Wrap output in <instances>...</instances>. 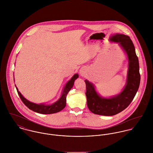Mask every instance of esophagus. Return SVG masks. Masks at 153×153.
<instances>
[{
    "label": "esophagus",
    "mask_w": 153,
    "mask_h": 153,
    "mask_svg": "<svg viewBox=\"0 0 153 153\" xmlns=\"http://www.w3.org/2000/svg\"><path fill=\"white\" fill-rule=\"evenodd\" d=\"M80 75H81L82 76H84V75L85 74V73H86V70L84 69V68L81 69L80 71Z\"/></svg>",
    "instance_id": "34e87169"
}]
</instances>
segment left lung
I'll use <instances>...</instances> for the list:
<instances>
[{
  "instance_id": "obj_1",
  "label": "left lung",
  "mask_w": 153,
  "mask_h": 153,
  "mask_svg": "<svg viewBox=\"0 0 153 153\" xmlns=\"http://www.w3.org/2000/svg\"><path fill=\"white\" fill-rule=\"evenodd\" d=\"M109 40L119 44L128 59V68L124 88L117 95L105 97L96 92L92 82L85 80L89 109L94 114L103 116H113L126 109L134 98L140 83L139 61L130 38L124 34L116 33L112 35Z\"/></svg>"
}]
</instances>
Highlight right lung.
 I'll list each match as a JSON object with an SVG mask.
<instances>
[{
    "mask_svg": "<svg viewBox=\"0 0 153 153\" xmlns=\"http://www.w3.org/2000/svg\"><path fill=\"white\" fill-rule=\"evenodd\" d=\"M78 77H79V74H75L70 79V80H69L67 82V83L65 84L62 90V92L61 93V97H60V99L51 105H45L44 103L36 104V103L31 102L23 96V95L18 91V89L17 88L16 85H15V87L21 100L26 105V106H27L30 109L35 112L41 114H51L59 112L65 108L66 105L67 94L71 90V89L73 88L74 81Z\"/></svg>",
    "mask_w": 153,
    "mask_h": 153,
    "instance_id": "right-lung-1",
    "label": "right lung"
}]
</instances>
